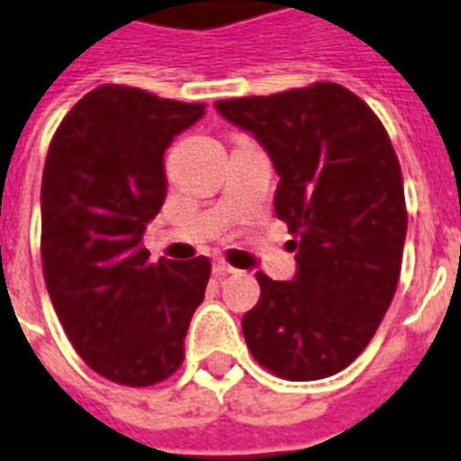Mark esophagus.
Instances as JSON below:
<instances>
[{
	"mask_svg": "<svg viewBox=\"0 0 461 461\" xmlns=\"http://www.w3.org/2000/svg\"><path fill=\"white\" fill-rule=\"evenodd\" d=\"M213 274L216 276H226V274H235V268L230 264H226L223 259L213 261Z\"/></svg>",
	"mask_w": 461,
	"mask_h": 461,
	"instance_id": "34e87169",
	"label": "esophagus"
}]
</instances>
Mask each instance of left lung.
Here are the masks:
<instances>
[{
	"label": "left lung",
	"instance_id": "obj_1",
	"mask_svg": "<svg viewBox=\"0 0 461 461\" xmlns=\"http://www.w3.org/2000/svg\"><path fill=\"white\" fill-rule=\"evenodd\" d=\"M216 112L268 152L281 176L276 216L297 238L293 281L257 274L245 342L285 381L333 376L369 345L400 281L407 207L388 132L338 83L221 99Z\"/></svg>",
	"mask_w": 461,
	"mask_h": 461
}]
</instances>
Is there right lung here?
<instances>
[{
    "instance_id": "1",
    "label": "right lung",
    "mask_w": 461,
    "mask_h": 461,
    "mask_svg": "<svg viewBox=\"0 0 461 461\" xmlns=\"http://www.w3.org/2000/svg\"><path fill=\"white\" fill-rule=\"evenodd\" d=\"M204 104L102 85L51 138L42 173V268L68 340L99 376L145 388L183 364L207 257L149 261L147 223L167 200L164 152Z\"/></svg>"
}]
</instances>
